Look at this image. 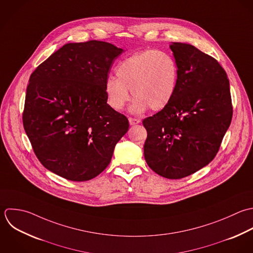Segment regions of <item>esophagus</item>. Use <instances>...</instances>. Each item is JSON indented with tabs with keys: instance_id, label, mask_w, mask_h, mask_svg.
Instances as JSON below:
<instances>
[{
	"instance_id": "obj_1",
	"label": "esophagus",
	"mask_w": 253,
	"mask_h": 253,
	"mask_svg": "<svg viewBox=\"0 0 253 253\" xmlns=\"http://www.w3.org/2000/svg\"><path fill=\"white\" fill-rule=\"evenodd\" d=\"M140 122H141V120H140V119H136V118H132V117H130V118H129V123H130V125H131V126L136 125V124H139Z\"/></svg>"
}]
</instances>
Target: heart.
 <instances>
[{
    "instance_id": "heart-1",
    "label": "heart",
    "mask_w": 253,
    "mask_h": 253,
    "mask_svg": "<svg viewBox=\"0 0 253 253\" xmlns=\"http://www.w3.org/2000/svg\"><path fill=\"white\" fill-rule=\"evenodd\" d=\"M117 79L105 81L104 92L107 103L121 110L135 97L131 106L134 113H142L150 107L153 111L166 108L175 95L179 68L175 59L168 52L145 50L122 60L115 69Z\"/></svg>"
}]
</instances>
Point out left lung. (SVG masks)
<instances>
[{
	"label": "left lung",
	"mask_w": 253,
	"mask_h": 253,
	"mask_svg": "<svg viewBox=\"0 0 253 253\" xmlns=\"http://www.w3.org/2000/svg\"><path fill=\"white\" fill-rule=\"evenodd\" d=\"M179 68L171 102L144 119L148 166L169 179L188 176L216 157L233 117L230 82L219 62L193 45L172 42Z\"/></svg>",
	"instance_id": "obj_1"
}]
</instances>
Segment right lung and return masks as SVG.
Here are the masks:
<instances>
[{"label": "right lung", "instance_id": "right-lung-1", "mask_svg": "<svg viewBox=\"0 0 253 253\" xmlns=\"http://www.w3.org/2000/svg\"><path fill=\"white\" fill-rule=\"evenodd\" d=\"M124 50L90 40L67 43L29 78L22 122L39 162L72 181H86L109 165L129 121L107 104L104 84Z\"/></svg>", "mask_w": 253, "mask_h": 253}]
</instances>
